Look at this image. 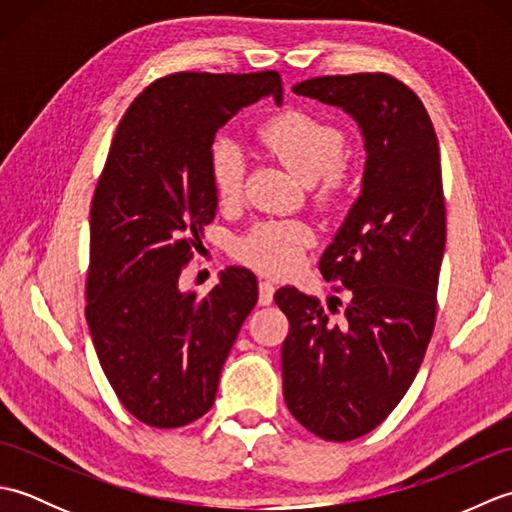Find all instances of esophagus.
Segmentation results:
<instances>
[{"label": "esophagus", "mask_w": 512, "mask_h": 512, "mask_svg": "<svg viewBox=\"0 0 512 512\" xmlns=\"http://www.w3.org/2000/svg\"><path fill=\"white\" fill-rule=\"evenodd\" d=\"M275 297L273 281H259V306H270Z\"/></svg>", "instance_id": "obj_1"}]
</instances>
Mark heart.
Returning a JSON list of instances; mask_svg holds the SVG:
<instances>
[{
    "label": "heart",
    "instance_id": "1",
    "mask_svg": "<svg viewBox=\"0 0 512 512\" xmlns=\"http://www.w3.org/2000/svg\"><path fill=\"white\" fill-rule=\"evenodd\" d=\"M259 138L281 165L306 182H317L314 198L330 206L345 189L347 140L339 127L321 118L290 110L277 114L259 129ZM213 191L222 204L242 198L246 180L244 151L233 138L217 136L209 151ZM312 244L310 226L303 222H262L239 239L235 253L250 268L266 275H288Z\"/></svg>",
    "mask_w": 512,
    "mask_h": 512
}]
</instances>
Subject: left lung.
I'll list each match as a JSON object with an SVG mask.
<instances>
[{"mask_svg": "<svg viewBox=\"0 0 512 512\" xmlns=\"http://www.w3.org/2000/svg\"><path fill=\"white\" fill-rule=\"evenodd\" d=\"M295 94L350 114L367 151L363 191L319 262L350 295L341 319L339 297L328 312L292 286L275 292L290 323L286 405L314 436L347 442L394 411L431 341L447 242L440 149L416 92L389 74L314 76Z\"/></svg>", "mask_w": 512, "mask_h": 512, "instance_id": "obj_1", "label": "left lung"}]
</instances>
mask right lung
<instances>
[{"label":"right lung","instance_id":"add662e5","mask_svg":"<svg viewBox=\"0 0 512 512\" xmlns=\"http://www.w3.org/2000/svg\"><path fill=\"white\" fill-rule=\"evenodd\" d=\"M262 96L281 105V76L176 72L140 92L121 118L92 198L85 319L123 407L178 429L213 407L222 365L257 303V277L231 266L209 295L178 279L217 195V129Z\"/></svg>","mask_w":512,"mask_h":512}]
</instances>
